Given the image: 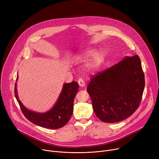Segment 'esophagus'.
<instances>
[{"label":"esophagus","mask_w":159,"mask_h":159,"mask_svg":"<svg viewBox=\"0 0 159 159\" xmlns=\"http://www.w3.org/2000/svg\"><path fill=\"white\" fill-rule=\"evenodd\" d=\"M78 84L80 87H84L85 86V82L82 79H79L78 80Z\"/></svg>","instance_id":"esophagus-1"}]
</instances>
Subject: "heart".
Segmentation results:
<instances>
[{
	"label": "heart",
	"instance_id": "obj_1",
	"mask_svg": "<svg viewBox=\"0 0 159 159\" xmlns=\"http://www.w3.org/2000/svg\"><path fill=\"white\" fill-rule=\"evenodd\" d=\"M106 55L104 52H96L93 48H89L78 53L74 58L75 61H87L85 69L88 72H94L98 70L105 60Z\"/></svg>",
	"mask_w": 159,
	"mask_h": 159
}]
</instances>
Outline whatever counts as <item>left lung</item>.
I'll list each match as a JSON object with an SVG mask.
<instances>
[{
	"mask_svg": "<svg viewBox=\"0 0 159 159\" xmlns=\"http://www.w3.org/2000/svg\"><path fill=\"white\" fill-rule=\"evenodd\" d=\"M145 77L138 55L125 57L118 63L93 77L87 91L96 115L105 123L129 117L139 107Z\"/></svg>",
	"mask_w": 159,
	"mask_h": 159,
	"instance_id": "left-lung-1",
	"label": "left lung"
}]
</instances>
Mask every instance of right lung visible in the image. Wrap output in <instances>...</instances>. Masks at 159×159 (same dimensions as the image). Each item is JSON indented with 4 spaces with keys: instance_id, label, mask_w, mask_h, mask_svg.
I'll use <instances>...</instances> for the list:
<instances>
[{
    "instance_id": "obj_1",
    "label": "right lung",
    "mask_w": 159,
    "mask_h": 159,
    "mask_svg": "<svg viewBox=\"0 0 159 159\" xmlns=\"http://www.w3.org/2000/svg\"><path fill=\"white\" fill-rule=\"evenodd\" d=\"M17 80L18 75L14 87L15 96L22 113L29 121L48 129L60 128L69 122L73 113L74 100L78 92L77 82L73 81L63 84L61 91L53 107L45 112H38L26 108L19 100L17 91Z\"/></svg>"
}]
</instances>
